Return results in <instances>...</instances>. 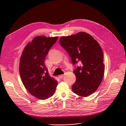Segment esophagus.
<instances>
[{
	"mask_svg": "<svg viewBox=\"0 0 126 126\" xmlns=\"http://www.w3.org/2000/svg\"><path fill=\"white\" fill-rule=\"evenodd\" d=\"M64 76V75H59V78L60 79H62Z\"/></svg>",
	"mask_w": 126,
	"mask_h": 126,
	"instance_id": "esophagus-1",
	"label": "esophagus"
}]
</instances>
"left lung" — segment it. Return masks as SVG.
Masks as SVG:
<instances>
[{
    "mask_svg": "<svg viewBox=\"0 0 126 126\" xmlns=\"http://www.w3.org/2000/svg\"><path fill=\"white\" fill-rule=\"evenodd\" d=\"M59 42L71 58L72 64L80 62L74 71L76 81L71 87L72 91L83 97L92 94L101 84L105 71L100 44L85 32L62 37Z\"/></svg>",
    "mask_w": 126,
    "mask_h": 126,
    "instance_id": "left-lung-1",
    "label": "left lung"
}]
</instances>
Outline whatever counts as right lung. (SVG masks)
Masks as SVG:
<instances>
[{
    "label": "right lung",
    "instance_id": "add662e5",
    "mask_svg": "<svg viewBox=\"0 0 126 126\" xmlns=\"http://www.w3.org/2000/svg\"><path fill=\"white\" fill-rule=\"evenodd\" d=\"M58 37L38 36L25 46L20 59L19 72L25 88L35 97L46 100L54 94L58 82L51 78L44 60Z\"/></svg>",
    "mask_w": 126,
    "mask_h": 126
}]
</instances>
